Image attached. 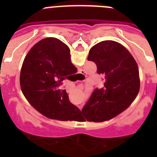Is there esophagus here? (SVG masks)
<instances>
[{
    "instance_id": "34e87169",
    "label": "esophagus",
    "mask_w": 157,
    "mask_h": 157,
    "mask_svg": "<svg viewBox=\"0 0 157 157\" xmlns=\"http://www.w3.org/2000/svg\"><path fill=\"white\" fill-rule=\"evenodd\" d=\"M82 71H81V72H80V73H82ZM83 81H85V80H83ZM78 108L80 109H82V105H78Z\"/></svg>"
}]
</instances>
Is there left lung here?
<instances>
[{"label": "left lung", "mask_w": 157, "mask_h": 157, "mask_svg": "<svg viewBox=\"0 0 157 157\" xmlns=\"http://www.w3.org/2000/svg\"><path fill=\"white\" fill-rule=\"evenodd\" d=\"M87 59L96 64L105 83L103 87L95 89L82 114L89 121H106L129 107L138 94V67L128 49L112 40L93 45Z\"/></svg>", "instance_id": "8db88e82"}]
</instances>
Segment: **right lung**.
Returning a JSON list of instances; mask_svg holds the SVG:
<instances>
[{
  "instance_id": "add662e5",
  "label": "right lung",
  "mask_w": 157,
  "mask_h": 157,
  "mask_svg": "<svg viewBox=\"0 0 157 157\" xmlns=\"http://www.w3.org/2000/svg\"><path fill=\"white\" fill-rule=\"evenodd\" d=\"M70 48L56 38L42 39L28 52L20 72V86L29 102L52 119L78 121L80 110L71 103L60 86L77 67L71 63Z\"/></svg>"
}]
</instances>
